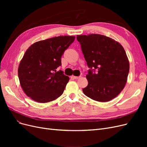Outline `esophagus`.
Here are the masks:
<instances>
[{
	"label": "esophagus",
	"mask_w": 147,
	"mask_h": 147,
	"mask_svg": "<svg viewBox=\"0 0 147 147\" xmlns=\"http://www.w3.org/2000/svg\"><path fill=\"white\" fill-rule=\"evenodd\" d=\"M82 77V76L81 75H80V76H78V77H75V76H74L73 77V78H74V79H75V80H77V79H78V78H81Z\"/></svg>",
	"instance_id": "34e87169"
}]
</instances>
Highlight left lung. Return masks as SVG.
<instances>
[{
    "label": "left lung",
    "mask_w": 147,
    "mask_h": 147,
    "mask_svg": "<svg viewBox=\"0 0 147 147\" xmlns=\"http://www.w3.org/2000/svg\"><path fill=\"white\" fill-rule=\"evenodd\" d=\"M80 42L88 67V86L83 89L87 97L107 102L123 90L129 63L123 47L115 40L100 34L80 35Z\"/></svg>",
    "instance_id": "8db88e82"
}]
</instances>
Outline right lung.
Segmentation results:
<instances>
[{
  "label": "right lung",
  "instance_id": "obj_1",
  "mask_svg": "<svg viewBox=\"0 0 147 147\" xmlns=\"http://www.w3.org/2000/svg\"><path fill=\"white\" fill-rule=\"evenodd\" d=\"M74 36H59L35 42L26 51L18 67L20 84L34 100L45 103L63 94L69 77L61 70V57L75 40Z\"/></svg>",
  "mask_w": 147,
  "mask_h": 147
}]
</instances>
